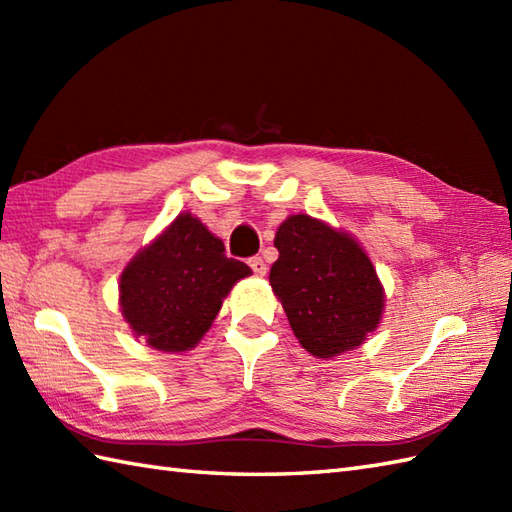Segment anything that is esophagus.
Wrapping results in <instances>:
<instances>
[{"mask_svg":"<svg viewBox=\"0 0 512 512\" xmlns=\"http://www.w3.org/2000/svg\"><path fill=\"white\" fill-rule=\"evenodd\" d=\"M248 266L253 268L255 275H266V270H268V266H266V262H264L262 257H250L248 259Z\"/></svg>","mask_w":512,"mask_h":512,"instance_id":"obj_1","label":"esophagus"}]
</instances>
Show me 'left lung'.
Returning <instances> with one entry per match:
<instances>
[{
	"instance_id": "left-lung-1",
	"label": "left lung",
	"mask_w": 512,
	"mask_h": 512,
	"mask_svg": "<svg viewBox=\"0 0 512 512\" xmlns=\"http://www.w3.org/2000/svg\"><path fill=\"white\" fill-rule=\"evenodd\" d=\"M275 248L268 279L303 350L339 356L378 328L385 292L354 237L301 213L281 222Z\"/></svg>"
}]
</instances>
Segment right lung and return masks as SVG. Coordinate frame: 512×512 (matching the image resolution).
Instances as JSON below:
<instances>
[{"label": "right lung", "instance_id": "1", "mask_svg": "<svg viewBox=\"0 0 512 512\" xmlns=\"http://www.w3.org/2000/svg\"><path fill=\"white\" fill-rule=\"evenodd\" d=\"M250 275L198 217L180 213L121 275V310L136 336L160 352H184L211 328L222 299Z\"/></svg>", "mask_w": 512, "mask_h": 512}]
</instances>
